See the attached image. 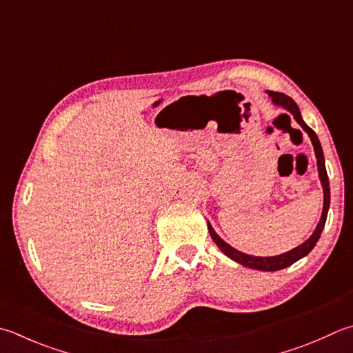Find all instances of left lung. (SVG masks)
Masks as SVG:
<instances>
[{
    "instance_id": "obj_1",
    "label": "left lung",
    "mask_w": 353,
    "mask_h": 353,
    "mask_svg": "<svg viewBox=\"0 0 353 353\" xmlns=\"http://www.w3.org/2000/svg\"><path fill=\"white\" fill-rule=\"evenodd\" d=\"M265 94H268L269 98L272 99V104H275V105H278V108H283L284 110H288L289 114L295 118V121L300 124L305 134L309 135L312 145H314L315 157H316V165H318V176H320V181L323 185V194H324L323 195L324 196L323 198L324 199L323 212H321L320 221H318L314 234L305 239L304 243L296 245L295 249L284 252V254H281V255H274V256H255V255L244 254V252H239L235 248H232L230 244L225 243L224 239L214 230V228H212V224L209 221H208V228H209L212 239H214L215 244L219 248V250H221L225 256L234 259L235 263H239L241 265H244V268L255 269V270H264V272H275V270H281L284 268H289L290 264H294L298 261V259L304 258L312 249L315 248V244L318 243V239H320V236H321L325 219H327V212H329V205H330V188H329L327 172H325V163H324V154H323L321 143H320V139H318L315 132L304 123L301 112H300V109H298L296 103L290 97L280 94V92L265 90Z\"/></svg>"
}]
</instances>
